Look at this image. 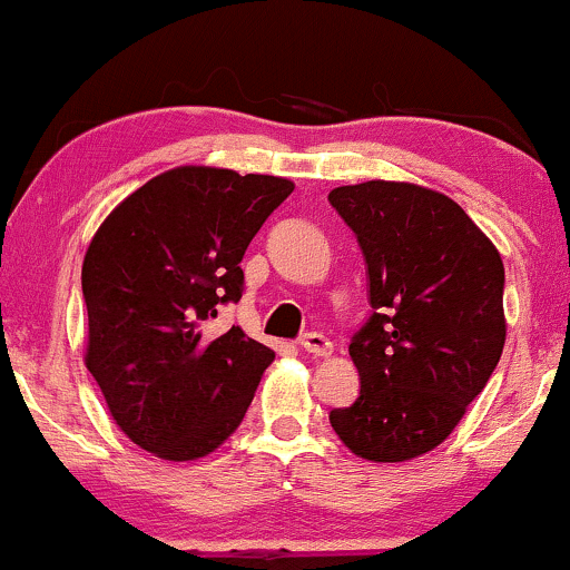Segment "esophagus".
<instances>
[{"instance_id":"obj_1","label":"esophagus","mask_w":570,"mask_h":570,"mask_svg":"<svg viewBox=\"0 0 570 570\" xmlns=\"http://www.w3.org/2000/svg\"><path fill=\"white\" fill-rule=\"evenodd\" d=\"M299 345H303L305 353H311V356L316 358H326L332 353V343L324 335H318V332H307V335L299 340Z\"/></svg>"}]
</instances>
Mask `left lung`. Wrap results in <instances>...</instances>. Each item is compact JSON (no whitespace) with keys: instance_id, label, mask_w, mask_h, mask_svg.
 I'll return each mask as SVG.
<instances>
[{"instance_id":"obj_1","label":"left lung","mask_w":570,"mask_h":570,"mask_svg":"<svg viewBox=\"0 0 570 570\" xmlns=\"http://www.w3.org/2000/svg\"><path fill=\"white\" fill-rule=\"evenodd\" d=\"M330 203L356 233L375 307L348 345L362 394L330 423L364 461H412L453 434L499 364L501 254L453 198L412 181L335 187Z\"/></svg>"}]
</instances>
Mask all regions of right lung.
<instances>
[{"label": "right lung", "mask_w": 570, "mask_h": 570, "mask_svg": "<svg viewBox=\"0 0 570 570\" xmlns=\"http://www.w3.org/2000/svg\"><path fill=\"white\" fill-rule=\"evenodd\" d=\"M284 176L176 166L109 212L85 252V367L130 442L198 461L244 421L276 353L208 332L244 292L246 246L292 195Z\"/></svg>", "instance_id": "obj_1"}]
</instances>
